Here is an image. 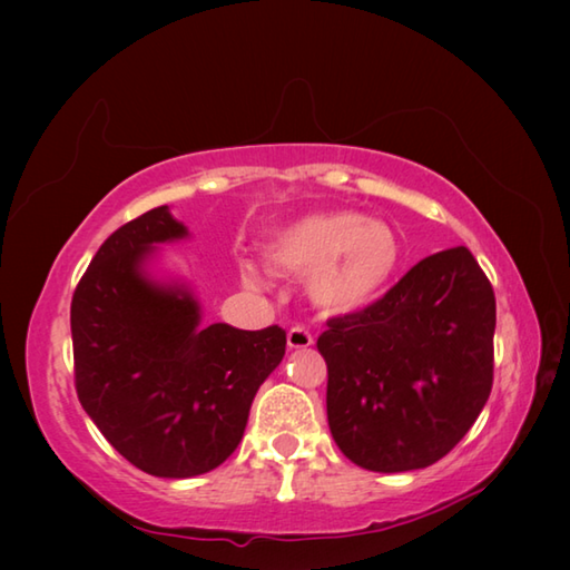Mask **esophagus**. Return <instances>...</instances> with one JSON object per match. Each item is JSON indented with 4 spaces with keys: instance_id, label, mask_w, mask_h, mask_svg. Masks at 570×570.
<instances>
[{
    "instance_id": "esophagus-1",
    "label": "esophagus",
    "mask_w": 570,
    "mask_h": 570,
    "mask_svg": "<svg viewBox=\"0 0 570 570\" xmlns=\"http://www.w3.org/2000/svg\"><path fill=\"white\" fill-rule=\"evenodd\" d=\"M286 343L292 350H306L313 345V333L308 328H304V325H294V328L286 335Z\"/></svg>"
}]
</instances>
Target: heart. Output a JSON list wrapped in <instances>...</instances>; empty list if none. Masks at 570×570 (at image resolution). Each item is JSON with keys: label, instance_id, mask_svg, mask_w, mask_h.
I'll list each match as a JSON object with an SVG mask.
<instances>
[{"label": "heart", "instance_id": "b5f03b06", "mask_svg": "<svg viewBox=\"0 0 570 570\" xmlns=\"http://www.w3.org/2000/svg\"><path fill=\"white\" fill-rule=\"evenodd\" d=\"M274 269L308 276L313 304L331 313L362 311L396 284L404 266V242L396 229L353 208L311 213L284 225L264 245ZM252 288L266 278L252 264L242 266Z\"/></svg>", "mask_w": 570, "mask_h": 570}]
</instances>
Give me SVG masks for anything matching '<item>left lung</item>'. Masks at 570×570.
<instances>
[{
  "label": "left lung",
  "instance_id": "obj_1",
  "mask_svg": "<svg viewBox=\"0 0 570 570\" xmlns=\"http://www.w3.org/2000/svg\"><path fill=\"white\" fill-rule=\"evenodd\" d=\"M494 292L468 247L421 259L377 304L328 321V426L355 465L429 468L451 453L492 390Z\"/></svg>",
  "mask_w": 570,
  "mask_h": 570
}]
</instances>
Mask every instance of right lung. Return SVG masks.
Masks as SVG:
<instances>
[{
  "mask_svg": "<svg viewBox=\"0 0 570 570\" xmlns=\"http://www.w3.org/2000/svg\"><path fill=\"white\" fill-rule=\"evenodd\" d=\"M186 235L166 205L115 229L70 304L82 409L131 465L174 480L233 455L254 394L286 353L278 325H200L184 284L149 278L144 262L154 245Z\"/></svg>",
  "mask_w": 570,
  "mask_h": 570,
  "instance_id": "right-lung-1",
  "label": "right lung"
}]
</instances>
